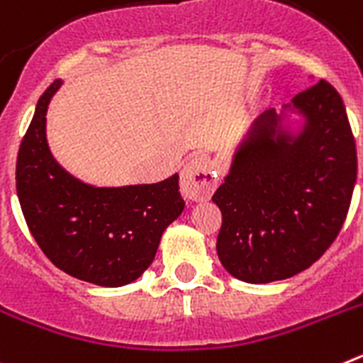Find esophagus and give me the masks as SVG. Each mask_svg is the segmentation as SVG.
I'll return each instance as SVG.
<instances>
[{"mask_svg":"<svg viewBox=\"0 0 363 363\" xmlns=\"http://www.w3.org/2000/svg\"><path fill=\"white\" fill-rule=\"evenodd\" d=\"M216 184V172L209 158L200 156L185 165L184 174H182V192L189 200H207L213 194Z\"/></svg>","mask_w":363,"mask_h":363,"instance_id":"1","label":"esophagus"}]
</instances>
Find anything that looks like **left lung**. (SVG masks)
Listing matches in <instances>:
<instances>
[{
	"label": "left lung",
	"instance_id": "1",
	"mask_svg": "<svg viewBox=\"0 0 363 363\" xmlns=\"http://www.w3.org/2000/svg\"><path fill=\"white\" fill-rule=\"evenodd\" d=\"M307 127L293 143L277 111L258 118L213 201L221 211L216 251L242 281L267 284L306 271L344 225L357 184V143L342 96L325 79L298 92Z\"/></svg>",
	"mask_w": 363,
	"mask_h": 363
}]
</instances>
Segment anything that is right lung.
<instances>
[{
  "label": "right lung",
  "mask_w": 363,
  "mask_h": 363,
  "mask_svg": "<svg viewBox=\"0 0 363 363\" xmlns=\"http://www.w3.org/2000/svg\"><path fill=\"white\" fill-rule=\"evenodd\" d=\"M62 82L38 101L19 145L16 189L28 230L43 255L70 277L104 287L130 284L152 264L160 238L182 214L178 174L154 185L96 189L50 156L45 121Z\"/></svg>",
  "instance_id": "1"
}]
</instances>
